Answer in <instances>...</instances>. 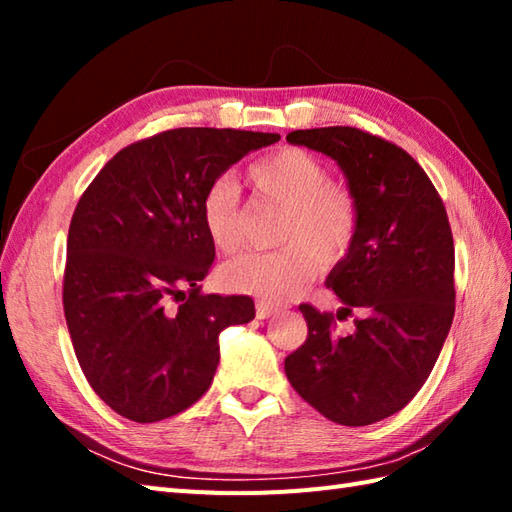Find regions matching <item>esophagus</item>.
Listing matches in <instances>:
<instances>
[{
    "label": "esophagus",
    "instance_id": "obj_1",
    "mask_svg": "<svg viewBox=\"0 0 512 512\" xmlns=\"http://www.w3.org/2000/svg\"><path fill=\"white\" fill-rule=\"evenodd\" d=\"M255 308H257V319H268L270 314H275L279 310L277 303H270V301H264V299L257 301Z\"/></svg>",
    "mask_w": 512,
    "mask_h": 512
}]
</instances>
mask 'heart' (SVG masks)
Listing matches in <instances>:
<instances>
[{"label":"heart","instance_id":"heart-1","mask_svg":"<svg viewBox=\"0 0 512 512\" xmlns=\"http://www.w3.org/2000/svg\"><path fill=\"white\" fill-rule=\"evenodd\" d=\"M259 198L284 206L277 244L268 253H246L222 268L228 290L268 301L288 299L308 284L317 268L334 266L350 253L361 209L350 187L330 180V169L299 147L279 149L248 167ZM202 226L224 255L244 242V209L233 182H217L202 198Z\"/></svg>","mask_w":512,"mask_h":512}]
</instances>
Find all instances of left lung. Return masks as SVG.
<instances>
[{
    "instance_id": "obj_1",
    "label": "left lung",
    "mask_w": 512,
    "mask_h": 512,
    "mask_svg": "<svg viewBox=\"0 0 512 512\" xmlns=\"http://www.w3.org/2000/svg\"><path fill=\"white\" fill-rule=\"evenodd\" d=\"M288 143L334 158L361 209L356 242L328 277L357 330L336 337L334 314L299 310L308 336L286 376L321 416L345 427L389 418L418 394L455 312V248L447 209L405 149L356 127L290 132Z\"/></svg>"
}]
</instances>
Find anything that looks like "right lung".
<instances>
[{
    "mask_svg": "<svg viewBox=\"0 0 512 512\" xmlns=\"http://www.w3.org/2000/svg\"><path fill=\"white\" fill-rule=\"evenodd\" d=\"M279 134L180 127L125 149L76 204L63 312L90 387L123 418L158 422L198 402L220 363L217 336L255 317L250 297L204 295L215 246L202 198Z\"/></svg>",
    "mask_w": 512,
    "mask_h": 512,
    "instance_id": "add662e5",
    "label": "right lung"
}]
</instances>
